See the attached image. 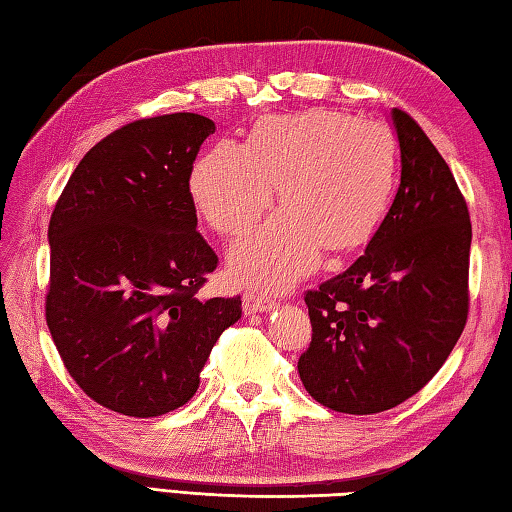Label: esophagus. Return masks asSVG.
I'll return each instance as SVG.
<instances>
[{"label":"esophagus","mask_w":512,"mask_h":512,"mask_svg":"<svg viewBox=\"0 0 512 512\" xmlns=\"http://www.w3.org/2000/svg\"><path fill=\"white\" fill-rule=\"evenodd\" d=\"M276 307L274 298L265 294H245L243 296V310L245 314H256V312H269Z\"/></svg>","instance_id":"obj_1"}]
</instances>
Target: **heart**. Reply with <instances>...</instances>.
I'll use <instances>...</instances> for the list:
<instances>
[{
	"instance_id": "b5f03b06",
	"label": "heart",
	"mask_w": 512,
	"mask_h": 512,
	"mask_svg": "<svg viewBox=\"0 0 512 512\" xmlns=\"http://www.w3.org/2000/svg\"><path fill=\"white\" fill-rule=\"evenodd\" d=\"M394 138L372 120L330 109L258 120L245 144L220 140L191 171V196L225 236L252 229L274 200L281 214L229 256L234 281L276 289L310 274L323 247L347 252L372 234L390 196Z\"/></svg>"
}]
</instances>
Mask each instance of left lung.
<instances>
[{
	"instance_id": "8db88e82",
	"label": "left lung",
	"mask_w": 512,
	"mask_h": 512,
	"mask_svg": "<svg viewBox=\"0 0 512 512\" xmlns=\"http://www.w3.org/2000/svg\"><path fill=\"white\" fill-rule=\"evenodd\" d=\"M401 182L365 254L305 292L312 343L298 359L321 406L374 414L417 394L468 321L466 198L412 115L394 109Z\"/></svg>"
}]
</instances>
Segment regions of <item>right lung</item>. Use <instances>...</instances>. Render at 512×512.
Returning <instances> with one entry per match:
<instances>
[{"mask_svg":"<svg viewBox=\"0 0 512 512\" xmlns=\"http://www.w3.org/2000/svg\"><path fill=\"white\" fill-rule=\"evenodd\" d=\"M216 124L198 113L129 122L95 144L57 198L46 325L86 397L160 417L194 397L240 296L202 301L218 256L196 229L189 178Z\"/></svg>","mask_w":512,"mask_h":512,"instance_id":"obj_1","label":"right lung"}]
</instances>
